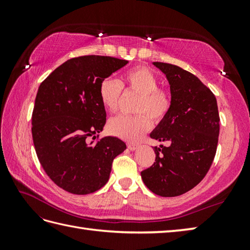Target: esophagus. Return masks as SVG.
<instances>
[{"instance_id": "obj_1", "label": "esophagus", "mask_w": 250, "mask_h": 250, "mask_svg": "<svg viewBox=\"0 0 250 250\" xmlns=\"http://www.w3.org/2000/svg\"><path fill=\"white\" fill-rule=\"evenodd\" d=\"M137 147H139V145L134 144V143H128V148L130 150H135L137 149Z\"/></svg>"}]
</instances>
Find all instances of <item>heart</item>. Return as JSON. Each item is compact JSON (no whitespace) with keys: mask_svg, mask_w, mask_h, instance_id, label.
Masks as SVG:
<instances>
[{"mask_svg":"<svg viewBox=\"0 0 250 250\" xmlns=\"http://www.w3.org/2000/svg\"><path fill=\"white\" fill-rule=\"evenodd\" d=\"M159 79L151 70L137 66L126 71L122 81L105 78L100 83L101 102L110 113L118 109L122 88L139 95L135 105V116L120 115L110 119L108 130L111 134L126 141H137L149 130L152 121L159 122L166 118L172 108V95L168 90L159 87ZM149 116V119L147 117Z\"/></svg>","mask_w":250,"mask_h":250,"instance_id":"obj_1","label":"heart"}]
</instances>
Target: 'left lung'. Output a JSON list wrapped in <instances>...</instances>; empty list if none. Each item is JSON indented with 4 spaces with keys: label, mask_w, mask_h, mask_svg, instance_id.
Returning <instances> with one entry per match:
<instances>
[{
    "label": "left lung",
    "mask_w": 250,
    "mask_h": 250,
    "mask_svg": "<svg viewBox=\"0 0 250 250\" xmlns=\"http://www.w3.org/2000/svg\"><path fill=\"white\" fill-rule=\"evenodd\" d=\"M168 81L172 108L151 139L171 142L155 147L156 162L141 173L146 187L160 196H177L194 188L210 168L219 136V113L214 93L177 65L153 62Z\"/></svg>",
    "instance_id": "1"
}]
</instances>
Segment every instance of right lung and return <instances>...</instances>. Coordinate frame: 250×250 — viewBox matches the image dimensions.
Masks as SVG:
<instances>
[{
	"mask_svg": "<svg viewBox=\"0 0 250 250\" xmlns=\"http://www.w3.org/2000/svg\"><path fill=\"white\" fill-rule=\"evenodd\" d=\"M128 61L83 56L63 63L41 83L32 114V137L49 178L74 194H88L108 182L114 159L125 142L99 137L106 122L99 87Z\"/></svg>",
	"mask_w": 250,
	"mask_h": 250,
	"instance_id": "1",
	"label": "right lung"
}]
</instances>
